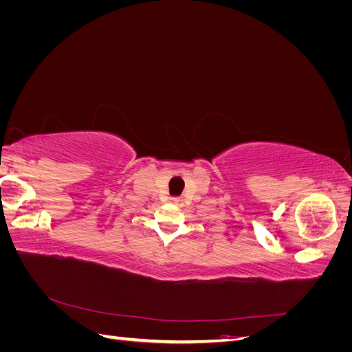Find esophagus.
Listing matches in <instances>:
<instances>
[{"instance_id": "esophagus-1", "label": "esophagus", "mask_w": 352, "mask_h": 352, "mask_svg": "<svg viewBox=\"0 0 352 352\" xmlns=\"http://www.w3.org/2000/svg\"><path fill=\"white\" fill-rule=\"evenodd\" d=\"M172 202H173V204H180V202H182V199H180V198H172Z\"/></svg>"}]
</instances>
